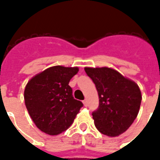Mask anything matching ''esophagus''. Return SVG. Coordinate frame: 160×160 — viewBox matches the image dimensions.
I'll list each match as a JSON object with an SVG mask.
<instances>
[{"label":"esophagus","instance_id":"1","mask_svg":"<svg viewBox=\"0 0 160 160\" xmlns=\"http://www.w3.org/2000/svg\"><path fill=\"white\" fill-rule=\"evenodd\" d=\"M82 103H83V104H84V106H86V107H87V106H88V101H87V100H86V99H84V100L82 101Z\"/></svg>","mask_w":160,"mask_h":160}]
</instances>
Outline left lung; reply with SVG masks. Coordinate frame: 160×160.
<instances>
[{
    "label": "left lung",
    "mask_w": 160,
    "mask_h": 160,
    "mask_svg": "<svg viewBox=\"0 0 160 160\" xmlns=\"http://www.w3.org/2000/svg\"><path fill=\"white\" fill-rule=\"evenodd\" d=\"M98 91L99 105L92 113L102 134L116 137L125 132L137 118L141 105L138 84L109 67H85Z\"/></svg>",
    "instance_id": "left-lung-1"
}]
</instances>
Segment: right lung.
Here are the masks:
<instances>
[{"mask_svg": "<svg viewBox=\"0 0 160 160\" xmlns=\"http://www.w3.org/2000/svg\"><path fill=\"white\" fill-rule=\"evenodd\" d=\"M78 67L56 66L30 79L24 100L36 127L49 135H58L72 124L83 104L73 98L69 82Z\"/></svg>", "mask_w": 160, "mask_h": 160, "instance_id": "add662e5", "label": "right lung"}]
</instances>
